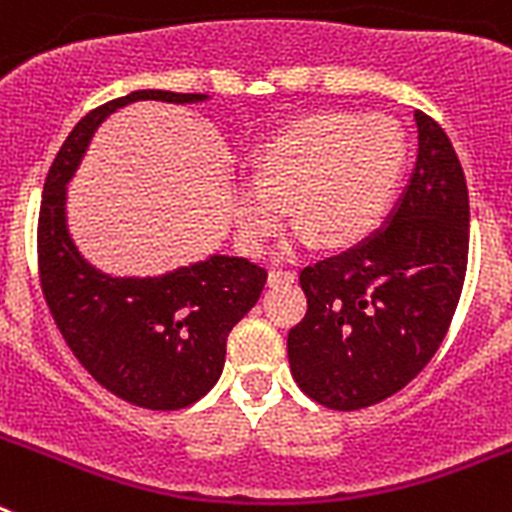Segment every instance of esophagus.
<instances>
[{
	"instance_id": "34e87169",
	"label": "esophagus",
	"mask_w": 512,
	"mask_h": 512,
	"mask_svg": "<svg viewBox=\"0 0 512 512\" xmlns=\"http://www.w3.org/2000/svg\"><path fill=\"white\" fill-rule=\"evenodd\" d=\"M297 279L295 271L289 269H274L269 271V284L271 287H279V284H292Z\"/></svg>"
}]
</instances>
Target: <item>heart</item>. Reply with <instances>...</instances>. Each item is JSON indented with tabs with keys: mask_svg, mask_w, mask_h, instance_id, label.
I'll return each mask as SVG.
<instances>
[{
	"mask_svg": "<svg viewBox=\"0 0 512 512\" xmlns=\"http://www.w3.org/2000/svg\"><path fill=\"white\" fill-rule=\"evenodd\" d=\"M405 161L408 140L390 117L318 112L289 122L253 153L251 182L233 189L243 246L264 251L289 205L302 220L297 241H359L390 207Z\"/></svg>",
	"mask_w": 512,
	"mask_h": 512,
	"instance_id": "obj_1",
	"label": "heart"
}]
</instances>
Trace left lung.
<instances>
[{"instance_id": "1", "label": "left lung", "mask_w": 512, "mask_h": 512, "mask_svg": "<svg viewBox=\"0 0 512 512\" xmlns=\"http://www.w3.org/2000/svg\"><path fill=\"white\" fill-rule=\"evenodd\" d=\"M418 161L384 228L305 266V318L287 354L300 390L330 410L387 400L441 346L467 277L469 192L449 135L415 112Z\"/></svg>"}]
</instances>
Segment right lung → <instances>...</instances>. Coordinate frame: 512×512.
I'll use <instances>...</instances> for the list:
<instances>
[{
    "label": "right lung",
    "mask_w": 512,
    "mask_h": 512,
    "mask_svg": "<svg viewBox=\"0 0 512 512\" xmlns=\"http://www.w3.org/2000/svg\"><path fill=\"white\" fill-rule=\"evenodd\" d=\"M138 99L189 104L207 94L140 89L76 122L45 176L40 287L63 341L104 390L138 408L179 410L220 379L228 333L261 297L266 269L215 253L161 277H110L76 251L66 228V184L104 117Z\"/></svg>",
    "instance_id": "add662e5"
}]
</instances>
